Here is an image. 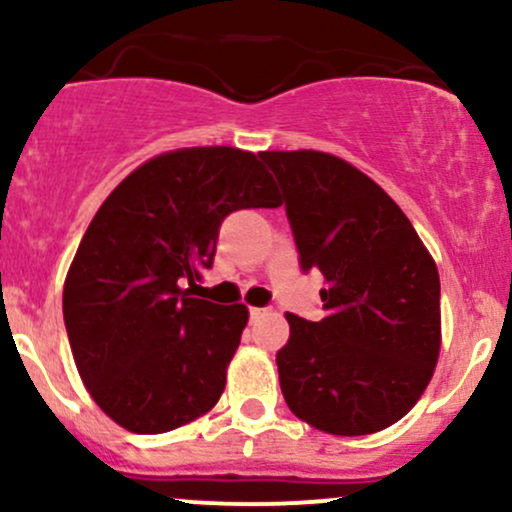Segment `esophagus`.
<instances>
[{
    "instance_id": "esophagus-1",
    "label": "esophagus",
    "mask_w": 512,
    "mask_h": 512,
    "mask_svg": "<svg viewBox=\"0 0 512 512\" xmlns=\"http://www.w3.org/2000/svg\"><path fill=\"white\" fill-rule=\"evenodd\" d=\"M269 308H250V317L252 320H260L262 315H267Z\"/></svg>"
}]
</instances>
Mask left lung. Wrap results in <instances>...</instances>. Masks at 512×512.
I'll list each match as a JSON object with an SVG mask.
<instances>
[{
    "instance_id": "1",
    "label": "left lung",
    "mask_w": 512,
    "mask_h": 512,
    "mask_svg": "<svg viewBox=\"0 0 512 512\" xmlns=\"http://www.w3.org/2000/svg\"><path fill=\"white\" fill-rule=\"evenodd\" d=\"M286 199L301 267L325 276L320 322L286 313L276 354L286 404L332 436L397 424L440 354V279L431 252L378 182L325 151H262Z\"/></svg>"
}]
</instances>
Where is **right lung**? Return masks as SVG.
Instances as JSON below:
<instances>
[{
  "label": "right lung",
  "instance_id": "obj_1",
  "mask_svg": "<svg viewBox=\"0 0 512 512\" xmlns=\"http://www.w3.org/2000/svg\"><path fill=\"white\" fill-rule=\"evenodd\" d=\"M250 207H281L262 161L190 146L134 168L88 223L64 279V325L88 395L117 426L154 436L216 407L250 313L202 301L195 281L221 221Z\"/></svg>",
  "mask_w": 512,
  "mask_h": 512
}]
</instances>
